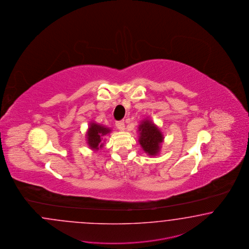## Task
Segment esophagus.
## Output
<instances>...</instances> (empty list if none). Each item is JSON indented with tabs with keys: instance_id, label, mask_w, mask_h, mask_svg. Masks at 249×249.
I'll use <instances>...</instances> for the list:
<instances>
[{
	"instance_id": "obj_1",
	"label": "esophagus",
	"mask_w": 249,
	"mask_h": 249,
	"mask_svg": "<svg viewBox=\"0 0 249 249\" xmlns=\"http://www.w3.org/2000/svg\"><path fill=\"white\" fill-rule=\"evenodd\" d=\"M115 125H116V127L119 129L120 131L124 130V121H118V122H116V123H115Z\"/></svg>"
}]
</instances>
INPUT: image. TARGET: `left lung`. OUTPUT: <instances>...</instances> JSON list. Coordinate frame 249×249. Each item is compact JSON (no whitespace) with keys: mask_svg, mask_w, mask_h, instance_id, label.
<instances>
[{"mask_svg":"<svg viewBox=\"0 0 249 249\" xmlns=\"http://www.w3.org/2000/svg\"><path fill=\"white\" fill-rule=\"evenodd\" d=\"M139 138L138 142L143 148L144 152L155 157L160 152L161 144L164 141V136L152 121L145 118L138 125Z\"/></svg>","mask_w":249,"mask_h":249,"instance_id":"left-lung-1","label":"left lung"}]
</instances>
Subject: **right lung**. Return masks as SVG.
<instances>
[{
	"label": "right lung",
	"instance_id": "1",
	"mask_svg": "<svg viewBox=\"0 0 249 249\" xmlns=\"http://www.w3.org/2000/svg\"><path fill=\"white\" fill-rule=\"evenodd\" d=\"M112 132V129L106 127L103 124L90 122L86 133V140L89 147L93 151L102 149L105 146V138Z\"/></svg>",
	"mask_w": 249,
	"mask_h": 249
}]
</instances>
